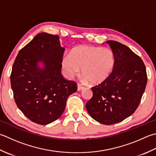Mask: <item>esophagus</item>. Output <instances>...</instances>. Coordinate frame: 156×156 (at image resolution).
<instances>
[{"label": "esophagus", "mask_w": 156, "mask_h": 156, "mask_svg": "<svg viewBox=\"0 0 156 156\" xmlns=\"http://www.w3.org/2000/svg\"><path fill=\"white\" fill-rule=\"evenodd\" d=\"M84 88V87L82 86V85H80V84H78V90H82Z\"/></svg>", "instance_id": "obj_1"}]
</instances>
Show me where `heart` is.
I'll return each instance as SVG.
<instances>
[{"label":"heart","mask_w":156,"mask_h":156,"mask_svg":"<svg viewBox=\"0 0 156 156\" xmlns=\"http://www.w3.org/2000/svg\"><path fill=\"white\" fill-rule=\"evenodd\" d=\"M63 68L68 78L81 73L85 81L98 84L111 74L115 65L113 51L108 48L80 46L75 48L70 55L63 57Z\"/></svg>","instance_id":"obj_1"}]
</instances>
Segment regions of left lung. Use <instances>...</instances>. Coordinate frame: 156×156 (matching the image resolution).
Wrapping results in <instances>:
<instances>
[{"instance_id":"left-lung-1","label":"left lung","mask_w":156,"mask_h":156,"mask_svg":"<svg viewBox=\"0 0 156 156\" xmlns=\"http://www.w3.org/2000/svg\"><path fill=\"white\" fill-rule=\"evenodd\" d=\"M115 57L111 74L91 88L93 95L86 104L87 112L99 123L110 125L123 121L135 112L147 81L144 63L126 45L105 42Z\"/></svg>"}]
</instances>
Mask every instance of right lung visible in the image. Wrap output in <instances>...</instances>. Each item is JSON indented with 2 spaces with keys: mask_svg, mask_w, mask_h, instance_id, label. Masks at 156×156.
<instances>
[{
  "mask_svg": "<svg viewBox=\"0 0 156 156\" xmlns=\"http://www.w3.org/2000/svg\"><path fill=\"white\" fill-rule=\"evenodd\" d=\"M64 51L59 36L42 32L15 58L10 76L14 99L33 122L46 125L57 120L68 97L77 90L76 82L66 80L61 72Z\"/></svg>",
  "mask_w": 156,
  "mask_h": 156,
  "instance_id": "obj_1",
  "label": "right lung"
}]
</instances>
